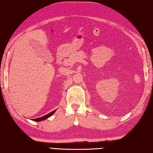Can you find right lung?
Masks as SVG:
<instances>
[{
    "label": "right lung",
    "instance_id": "1",
    "mask_svg": "<svg viewBox=\"0 0 153 153\" xmlns=\"http://www.w3.org/2000/svg\"><path fill=\"white\" fill-rule=\"evenodd\" d=\"M55 111H56V110H54V111H53L51 112L50 113H48V114H47L45 115V116H43V117H40V118H37V119H33V120H34V121H36V122H39V121H41V120H45V119H47V118L50 117L52 114H53L54 113V112H55Z\"/></svg>",
    "mask_w": 153,
    "mask_h": 153
}]
</instances>
